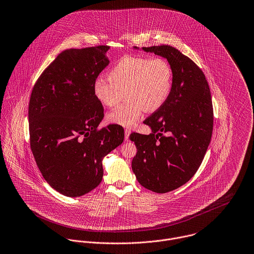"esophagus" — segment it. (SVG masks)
Returning a JSON list of instances; mask_svg holds the SVG:
<instances>
[{
    "label": "esophagus",
    "instance_id": "esophagus-1",
    "mask_svg": "<svg viewBox=\"0 0 254 254\" xmlns=\"http://www.w3.org/2000/svg\"><path fill=\"white\" fill-rule=\"evenodd\" d=\"M129 134H130V130L129 129H125V139L126 140H128V137H129Z\"/></svg>",
    "mask_w": 254,
    "mask_h": 254
}]
</instances>
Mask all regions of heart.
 <instances>
[{
  "label": "heart",
  "instance_id": "heart-1",
  "mask_svg": "<svg viewBox=\"0 0 254 254\" xmlns=\"http://www.w3.org/2000/svg\"><path fill=\"white\" fill-rule=\"evenodd\" d=\"M110 81L98 78L93 93L100 104L114 107L125 94L127 100L109 113L111 124L131 127L143 111L154 113L168 101L173 89V71L162 58L126 56L119 60L108 73Z\"/></svg>",
  "mask_w": 254,
  "mask_h": 254
}]
</instances>
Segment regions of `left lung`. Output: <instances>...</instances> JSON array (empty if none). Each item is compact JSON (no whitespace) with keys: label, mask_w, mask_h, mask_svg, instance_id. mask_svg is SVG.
Returning <instances> with one entry per match:
<instances>
[{"label":"left lung","mask_w":254,"mask_h":254,"mask_svg":"<svg viewBox=\"0 0 254 254\" xmlns=\"http://www.w3.org/2000/svg\"><path fill=\"white\" fill-rule=\"evenodd\" d=\"M135 50L165 58L173 71V89L166 104L144 121L149 135L132 132L137 152L132 171L141 186L167 193L187 183L199 169L213 132L211 92L202 70L170 45Z\"/></svg>","instance_id":"8db88e82"}]
</instances>
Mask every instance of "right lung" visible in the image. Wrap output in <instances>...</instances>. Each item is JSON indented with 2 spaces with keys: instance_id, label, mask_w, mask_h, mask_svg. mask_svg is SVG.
Segmentation results:
<instances>
[{
  "instance_id": "add662e5",
  "label": "right lung",
  "mask_w": 254,
  "mask_h": 254,
  "mask_svg": "<svg viewBox=\"0 0 254 254\" xmlns=\"http://www.w3.org/2000/svg\"><path fill=\"white\" fill-rule=\"evenodd\" d=\"M109 46L61 52L35 83L28 105L30 148L46 182L67 197H80L102 181L103 159L124 141V128L103 121L93 93L110 64Z\"/></svg>"
}]
</instances>
